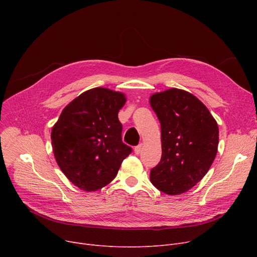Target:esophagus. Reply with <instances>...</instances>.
<instances>
[{"label":"esophagus","instance_id":"34e87169","mask_svg":"<svg viewBox=\"0 0 257 257\" xmlns=\"http://www.w3.org/2000/svg\"><path fill=\"white\" fill-rule=\"evenodd\" d=\"M142 151H143V144H141V145H139V146H137L136 148H134V153H136L137 155L141 154Z\"/></svg>","mask_w":257,"mask_h":257}]
</instances>
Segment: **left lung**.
I'll return each mask as SVG.
<instances>
[{"label":"left lung","mask_w":257,"mask_h":257,"mask_svg":"<svg viewBox=\"0 0 257 257\" xmlns=\"http://www.w3.org/2000/svg\"><path fill=\"white\" fill-rule=\"evenodd\" d=\"M161 128V159L152 184L168 195L191 190L203 178L218 152L219 127L207 107L191 92L170 88L150 97Z\"/></svg>","instance_id":"obj_1"}]
</instances>
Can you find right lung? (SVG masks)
<instances>
[{"label":"right lung","mask_w":257,"mask_h":257,"mask_svg":"<svg viewBox=\"0 0 257 257\" xmlns=\"http://www.w3.org/2000/svg\"><path fill=\"white\" fill-rule=\"evenodd\" d=\"M125 94L109 88L86 90L64 107L51 140L60 170L72 183L94 192L110 183L132 148L121 142L117 113Z\"/></svg>","instance_id":"add662e5"}]
</instances>
